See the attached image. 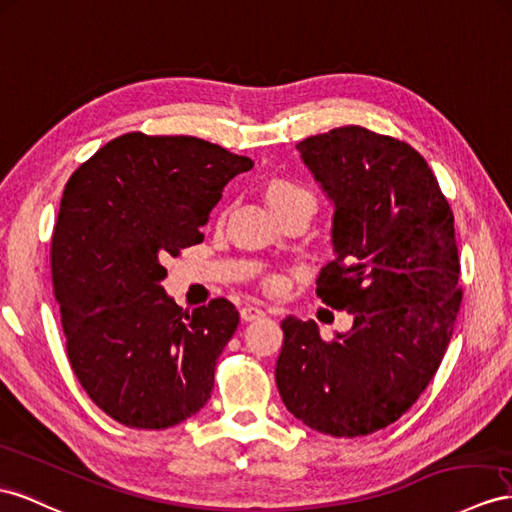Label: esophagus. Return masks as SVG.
Listing matches in <instances>:
<instances>
[{
  "mask_svg": "<svg viewBox=\"0 0 512 512\" xmlns=\"http://www.w3.org/2000/svg\"><path fill=\"white\" fill-rule=\"evenodd\" d=\"M264 307L261 305H257V303H248V305H244L242 309H240V316H242V320L244 322H251V320H255V318H259V316H264Z\"/></svg>",
  "mask_w": 512,
  "mask_h": 512,
  "instance_id": "34e87169",
  "label": "esophagus"
}]
</instances>
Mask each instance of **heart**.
Wrapping results in <instances>:
<instances>
[{"label": "heart", "mask_w": 512, "mask_h": 512, "mask_svg": "<svg viewBox=\"0 0 512 512\" xmlns=\"http://www.w3.org/2000/svg\"><path fill=\"white\" fill-rule=\"evenodd\" d=\"M266 196L272 209L292 207V205H309L311 209H316V196H313V192L305 188L303 183L292 181V179H281V177L270 179L266 186Z\"/></svg>", "instance_id": "b5f03b06"}]
</instances>
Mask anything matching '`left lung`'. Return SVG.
Listing matches in <instances>:
<instances>
[{
    "instance_id": "1",
    "label": "left lung",
    "mask_w": 512,
    "mask_h": 512,
    "mask_svg": "<svg viewBox=\"0 0 512 512\" xmlns=\"http://www.w3.org/2000/svg\"><path fill=\"white\" fill-rule=\"evenodd\" d=\"M335 205V259L318 277L352 329L331 342L287 316L274 368L281 400L305 426L361 437L406 413L435 376L454 331L458 248L437 177L409 144L348 125L296 144Z\"/></svg>"
}]
</instances>
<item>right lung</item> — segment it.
Segmentation results:
<instances>
[{
	"label": "right lung",
	"instance_id": "1",
	"mask_svg": "<svg viewBox=\"0 0 512 512\" xmlns=\"http://www.w3.org/2000/svg\"><path fill=\"white\" fill-rule=\"evenodd\" d=\"M253 168L194 136L131 131L71 175L51 238V279L77 381L129 428L164 430L212 396L220 352L240 324L227 298L183 311L164 257L203 242L227 183Z\"/></svg>",
	"mask_w": 512,
	"mask_h": 512
}]
</instances>
